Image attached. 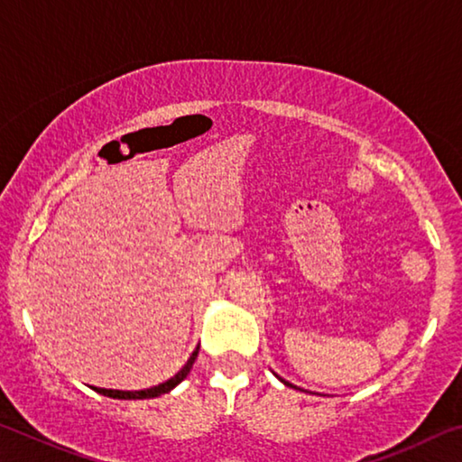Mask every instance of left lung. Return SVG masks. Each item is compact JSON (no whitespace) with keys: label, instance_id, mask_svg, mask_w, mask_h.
<instances>
[{"label":"left lung","instance_id":"left-lung-1","mask_svg":"<svg viewBox=\"0 0 462 462\" xmlns=\"http://www.w3.org/2000/svg\"><path fill=\"white\" fill-rule=\"evenodd\" d=\"M279 379H281V377H279ZM281 381H283V383H285V385H289V387H293V385H291V383H287L285 379H281Z\"/></svg>","mask_w":462,"mask_h":462}]
</instances>
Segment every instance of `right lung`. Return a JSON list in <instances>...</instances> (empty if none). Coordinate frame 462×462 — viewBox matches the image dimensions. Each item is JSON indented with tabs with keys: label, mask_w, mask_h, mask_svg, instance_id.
Here are the masks:
<instances>
[{
	"label": "right lung",
	"mask_w": 462,
	"mask_h": 462,
	"mask_svg": "<svg viewBox=\"0 0 462 462\" xmlns=\"http://www.w3.org/2000/svg\"><path fill=\"white\" fill-rule=\"evenodd\" d=\"M199 353V346L193 350V355L189 356V361L185 363V366L181 371H179L175 377H171L169 381L161 383V385H154L151 389H140V391H118V389H101V387H91L93 391H97L101 395H107V397H114V400H151V397H159L162 393H169L171 389H175L179 383H181L187 374H189L191 366L195 363V358H198Z\"/></svg>",
	"instance_id": "1"
}]
</instances>
